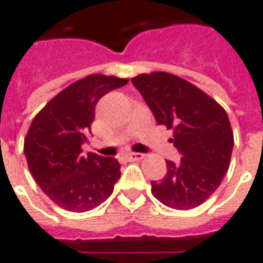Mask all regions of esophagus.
<instances>
[{"mask_svg": "<svg viewBox=\"0 0 263 263\" xmlns=\"http://www.w3.org/2000/svg\"><path fill=\"white\" fill-rule=\"evenodd\" d=\"M126 158L129 159V161H140V159H143L144 154H139V153H130L126 155Z\"/></svg>", "mask_w": 263, "mask_h": 263, "instance_id": "esophagus-1", "label": "esophagus"}]
</instances>
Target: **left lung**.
<instances>
[{"label": "left lung", "instance_id": "obj_1", "mask_svg": "<svg viewBox=\"0 0 263 263\" xmlns=\"http://www.w3.org/2000/svg\"><path fill=\"white\" fill-rule=\"evenodd\" d=\"M158 124L173 129L180 161H166V175L151 181L153 195L169 208L187 211L208 199L228 173L234 141L228 114L214 98L166 72L132 79Z\"/></svg>", "mask_w": 263, "mask_h": 263}]
</instances>
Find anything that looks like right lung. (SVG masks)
<instances>
[{
    "instance_id": "obj_1",
    "label": "right lung",
    "mask_w": 263,
    "mask_h": 263,
    "mask_svg": "<svg viewBox=\"0 0 263 263\" xmlns=\"http://www.w3.org/2000/svg\"><path fill=\"white\" fill-rule=\"evenodd\" d=\"M127 82L90 74L55 96L31 122L25 139L27 165L35 183L61 208L86 212L112 194L120 163L98 154L83 155L82 145L98 101Z\"/></svg>"
}]
</instances>
